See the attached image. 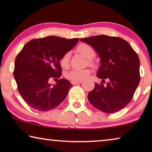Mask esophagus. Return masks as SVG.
Returning <instances> with one entry per match:
<instances>
[{
    "instance_id": "34e87169",
    "label": "esophagus",
    "mask_w": 152,
    "mask_h": 152,
    "mask_svg": "<svg viewBox=\"0 0 152 152\" xmlns=\"http://www.w3.org/2000/svg\"><path fill=\"white\" fill-rule=\"evenodd\" d=\"M82 82V81H72L71 84L72 85H75V84H81Z\"/></svg>"
}]
</instances>
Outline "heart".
I'll return each mask as SVG.
<instances>
[{
    "instance_id": "b5f03b06",
    "label": "heart",
    "mask_w": 152,
    "mask_h": 152,
    "mask_svg": "<svg viewBox=\"0 0 152 152\" xmlns=\"http://www.w3.org/2000/svg\"><path fill=\"white\" fill-rule=\"evenodd\" d=\"M77 50L84 55L87 59L91 65H93V61L91 59L95 57V53L94 49L90 45L86 43H81L77 48ZM70 61V53H66L62 55L59 59V64L62 68H66L69 65ZM90 70H71L66 73V77L70 81H82L88 77L90 75Z\"/></svg>"
}]
</instances>
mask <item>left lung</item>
Here are the masks:
<instances>
[{"label": "left lung", "instance_id": "obj_1", "mask_svg": "<svg viewBox=\"0 0 152 152\" xmlns=\"http://www.w3.org/2000/svg\"><path fill=\"white\" fill-rule=\"evenodd\" d=\"M100 57L97 76L109 82L95 84L88 99L99 111L113 113L124 109L132 101L140 83V59L131 45L123 39L107 35L82 38Z\"/></svg>", "mask_w": 152, "mask_h": 152}]
</instances>
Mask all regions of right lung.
I'll return each mask as SVG.
<instances>
[{
    "instance_id": "1",
    "label": "right lung",
    "mask_w": 152,
    "mask_h": 152,
    "mask_svg": "<svg viewBox=\"0 0 152 152\" xmlns=\"http://www.w3.org/2000/svg\"><path fill=\"white\" fill-rule=\"evenodd\" d=\"M78 41V38L67 39L55 36L34 39L16 56L14 77L18 92L31 108L48 111L65 99L72 86L69 81L59 79L54 86L49 82L61 77L60 58Z\"/></svg>"
}]
</instances>
